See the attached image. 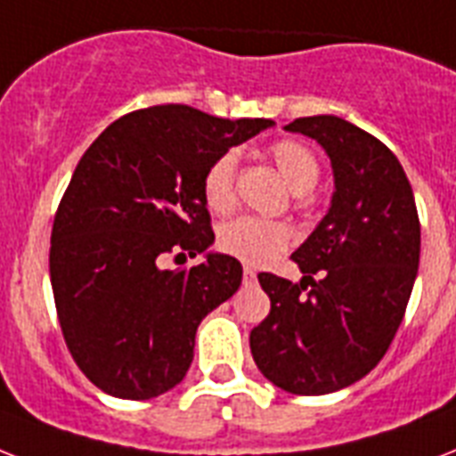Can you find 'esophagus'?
<instances>
[{
    "mask_svg": "<svg viewBox=\"0 0 456 456\" xmlns=\"http://www.w3.org/2000/svg\"><path fill=\"white\" fill-rule=\"evenodd\" d=\"M243 281H246V286H253V283H257V273H255L250 266H246V269H243Z\"/></svg>",
    "mask_w": 456,
    "mask_h": 456,
    "instance_id": "34e87169",
    "label": "esophagus"
}]
</instances>
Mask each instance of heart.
I'll return each mask as SVG.
<instances>
[{
	"mask_svg": "<svg viewBox=\"0 0 456 456\" xmlns=\"http://www.w3.org/2000/svg\"><path fill=\"white\" fill-rule=\"evenodd\" d=\"M273 164L286 177L292 191L306 194L316 187L321 177L318 159L306 144L297 140H279L272 144ZM239 154L234 150L224 151L210 164L203 175V201L210 210L224 213L234 206V183ZM290 243V229L283 222L265 217H236L220 229L217 246L227 255L246 265L262 266L279 257Z\"/></svg>",
	"mask_w": 456,
	"mask_h": 456,
	"instance_id": "b5f03b06",
	"label": "heart"
}]
</instances>
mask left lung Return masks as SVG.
Returning <instances> with one entry per match:
<instances>
[{
  "mask_svg": "<svg viewBox=\"0 0 456 456\" xmlns=\"http://www.w3.org/2000/svg\"><path fill=\"white\" fill-rule=\"evenodd\" d=\"M286 131L323 147L335 191L292 253L302 281L257 276L272 312L250 332V351L279 388L323 395L362 379L387 354L419 269V216L401 161L375 135L332 114Z\"/></svg>",
  "mask_w": 456,
  "mask_h": 456,
  "instance_id": "obj_1",
  "label": "left lung"
}]
</instances>
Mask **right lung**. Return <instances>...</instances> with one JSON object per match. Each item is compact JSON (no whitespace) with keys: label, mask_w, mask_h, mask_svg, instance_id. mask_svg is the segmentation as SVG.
Masks as SVG:
<instances>
[{"label":"right lung","mask_w":456,"mask_h":456,"mask_svg":"<svg viewBox=\"0 0 456 456\" xmlns=\"http://www.w3.org/2000/svg\"><path fill=\"white\" fill-rule=\"evenodd\" d=\"M272 126L157 105L110 124L84 151L55 213L48 272L69 354L105 394L147 401L184 379L196 328L239 290L243 269L222 253L191 270L158 262L213 246L203 175Z\"/></svg>","instance_id":"add662e5"}]
</instances>
